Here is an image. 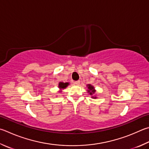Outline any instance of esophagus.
<instances>
[{"label": "esophagus", "mask_w": 149, "mask_h": 149, "mask_svg": "<svg viewBox=\"0 0 149 149\" xmlns=\"http://www.w3.org/2000/svg\"><path fill=\"white\" fill-rule=\"evenodd\" d=\"M74 84L76 85H79L80 84V81H76L74 82Z\"/></svg>", "instance_id": "obj_1"}]
</instances>
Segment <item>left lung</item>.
Returning <instances> with one entry per match:
<instances>
[{
  "label": "left lung",
  "mask_w": 149,
  "mask_h": 149,
  "mask_svg": "<svg viewBox=\"0 0 149 149\" xmlns=\"http://www.w3.org/2000/svg\"><path fill=\"white\" fill-rule=\"evenodd\" d=\"M86 86H87V88H88V90H87L88 93H89L90 95L93 96V94L96 93V90L94 89V86L93 85H87ZM92 98H96V96H92Z\"/></svg>",
  "instance_id": "1"
}]
</instances>
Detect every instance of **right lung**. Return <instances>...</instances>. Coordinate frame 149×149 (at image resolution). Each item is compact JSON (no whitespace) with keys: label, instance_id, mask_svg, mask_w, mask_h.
<instances>
[{"label":"right lung","instance_id":"obj_1","mask_svg":"<svg viewBox=\"0 0 149 149\" xmlns=\"http://www.w3.org/2000/svg\"><path fill=\"white\" fill-rule=\"evenodd\" d=\"M69 85V83H63V82H60L58 83V88L61 91L62 89L66 88ZM61 92V91H60Z\"/></svg>","mask_w":149,"mask_h":149}]
</instances>
